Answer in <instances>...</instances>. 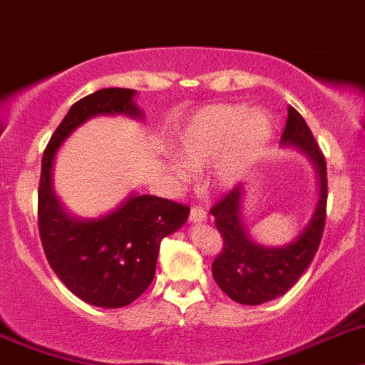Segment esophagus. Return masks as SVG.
I'll return each mask as SVG.
<instances>
[{"label":"esophagus","instance_id":"34e87169","mask_svg":"<svg viewBox=\"0 0 365 365\" xmlns=\"http://www.w3.org/2000/svg\"><path fill=\"white\" fill-rule=\"evenodd\" d=\"M190 222H207V211L203 209L202 205H195L192 209H190V215H189Z\"/></svg>","mask_w":365,"mask_h":365}]
</instances>
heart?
Here are the masks:
<instances>
[{"label": "heart", "instance_id": "obj_1", "mask_svg": "<svg viewBox=\"0 0 365 365\" xmlns=\"http://www.w3.org/2000/svg\"><path fill=\"white\" fill-rule=\"evenodd\" d=\"M271 138V121L262 113H249L245 105H216L202 110L180 134V159L170 169L180 180L190 178V169L212 165L209 183L231 189L244 180Z\"/></svg>", "mask_w": 365, "mask_h": 365}]
</instances>
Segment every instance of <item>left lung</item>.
Segmentation results:
<instances>
[{"mask_svg":"<svg viewBox=\"0 0 365 365\" xmlns=\"http://www.w3.org/2000/svg\"><path fill=\"white\" fill-rule=\"evenodd\" d=\"M282 143H293L313 160L320 176V200L304 232L293 244L278 249L260 247L249 240L240 218V200L244 196L240 185L232 187L211 207L216 229L223 240V247L212 262V277L223 293L238 304L260 305L287 293L313 262L326 227V156L294 107L287 109Z\"/></svg>","mask_w":365,"mask_h":365,"instance_id":"obj_1","label":"left lung"}]
</instances>
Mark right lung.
Masks as SVG:
<instances>
[{
    "mask_svg": "<svg viewBox=\"0 0 365 365\" xmlns=\"http://www.w3.org/2000/svg\"><path fill=\"white\" fill-rule=\"evenodd\" d=\"M133 96V88H101L72 105L45 149L38 187V229L48 265L78 298L107 309L142 297L154 278L162 240L185 223L189 207L158 196H130L103 218L78 222L61 211L51 173L58 147L85 120L140 116Z\"/></svg>",
    "mask_w": 365,
    "mask_h": 365,
    "instance_id": "right-lung-1",
    "label": "right lung"
}]
</instances>
